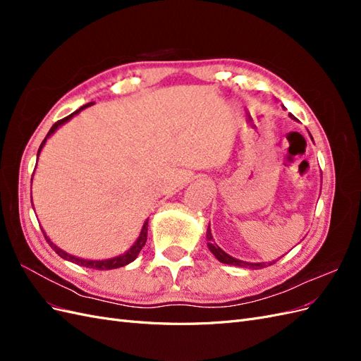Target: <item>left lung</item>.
Instances as JSON below:
<instances>
[{
	"mask_svg": "<svg viewBox=\"0 0 361 361\" xmlns=\"http://www.w3.org/2000/svg\"><path fill=\"white\" fill-rule=\"evenodd\" d=\"M292 118H295L292 114H289ZM206 239H207V247H209V250L212 251V255L221 262V264H227V265H235V267H243V268H251V269H259V268H264L267 264H250V262H244V260H239V259H235L232 256H228L226 251H223L220 247H218L215 243H214V238H212V233H211V228L207 227V232H206ZM271 264H276V262H269Z\"/></svg>",
	"mask_w": 361,
	"mask_h": 361,
	"instance_id": "left-lung-1",
	"label": "left lung"
}]
</instances>
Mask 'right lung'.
Segmentation results:
<instances>
[{"instance_id":"obj_1","label":"right lung","mask_w":361,"mask_h":361,"mask_svg":"<svg viewBox=\"0 0 361 361\" xmlns=\"http://www.w3.org/2000/svg\"><path fill=\"white\" fill-rule=\"evenodd\" d=\"M90 105H93V102L87 104V105H82V106L80 108V110H76L75 113L69 114L68 117H64V118L59 120V122L54 123V125H52V128L49 129V133L47 134L45 140L42 141V145H40V147H39V150H37V158H39V154H40L42 147L45 146L47 140H48L54 133H56V130H57L61 125L66 123L68 120H71L75 114H78L81 110H84V108L90 106ZM42 232H43V231H42ZM43 235H45V239L48 241V244L51 245V248H52L54 251H56V253H57L60 257L66 259V260H69V262H73V264L80 265V267H85V268H93V269H101V271H104V269H114V268L125 267V265L130 264V262H134V260H135V257L138 256V253L141 251V248L145 247V244H146V241H147V221L145 223L143 228H141L140 236H138V239L135 241V244H134L133 247H130V248L126 251V253L120 255V256H116V257H111V259H105V260H87V259H81V257H75V256H72V255L66 253V251H63L61 248H59L56 244H52V243H51V239L47 236V233H45V232H43Z\"/></svg>"}]
</instances>
